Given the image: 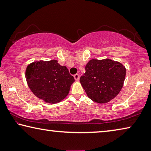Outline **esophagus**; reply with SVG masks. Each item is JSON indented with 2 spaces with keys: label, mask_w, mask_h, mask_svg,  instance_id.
Wrapping results in <instances>:
<instances>
[{
  "label": "esophagus",
  "mask_w": 151,
  "mask_h": 151,
  "mask_svg": "<svg viewBox=\"0 0 151 151\" xmlns=\"http://www.w3.org/2000/svg\"><path fill=\"white\" fill-rule=\"evenodd\" d=\"M74 77H75V79L76 81H78V79H79V75H78V74H75V75H74Z\"/></svg>",
  "instance_id": "obj_1"
}]
</instances>
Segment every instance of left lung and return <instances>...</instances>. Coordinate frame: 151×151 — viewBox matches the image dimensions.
<instances>
[{
	"mask_svg": "<svg viewBox=\"0 0 151 151\" xmlns=\"http://www.w3.org/2000/svg\"><path fill=\"white\" fill-rule=\"evenodd\" d=\"M85 69L80 82L91 100L105 104L117 96L126 74L122 64L110 59L91 60Z\"/></svg>",
	"mask_w": 151,
	"mask_h": 151,
	"instance_id": "1",
	"label": "left lung"
}]
</instances>
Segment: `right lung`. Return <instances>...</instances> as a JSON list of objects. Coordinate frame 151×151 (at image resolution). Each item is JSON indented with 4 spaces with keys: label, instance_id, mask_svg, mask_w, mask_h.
Instances as JSON below:
<instances>
[{
    "label": "right lung",
    "instance_id": "right-lung-1",
    "mask_svg": "<svg viewBox=\"0 0 151 151\" xmlns=\"http://www.w3.org/2000/svg\"><path fill=\"white\" fill-rule=\"evenodd\" d=\"M26 78L33 93L46 102L55 104L68 94L75 78L68 68L58 64L55 60L39 61L28 65Z\"/></svg>",
    "mask_w": 151,
    "mask_h": 151
}]
</instances>
